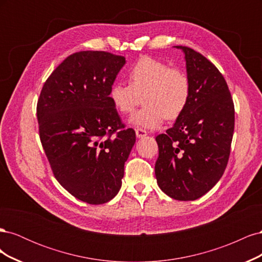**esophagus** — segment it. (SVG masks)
<instances>
[{
	"label": "esophagus",
	"mask_w": 262,
	"mask_h": 262,
	"mask_svg": "<svg viewBox=\"0 0 262 262\" xmlns=\"http://www.w3.org/2000/svg\"><path fill=\"white\" fill-rule=\"evenodd\" d=\"M136 136H137V138H139V139L144 138V137L147 136V132H146L145 130H143V129L138 128V129H136Z\"/></svg>",
	"instance_id": "34e87169"
}]
</instances>
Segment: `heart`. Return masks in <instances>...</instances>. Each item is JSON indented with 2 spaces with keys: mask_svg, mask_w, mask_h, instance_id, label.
<instances>
[{
  "mask_svg": "<svg viewBox=\"0 0 262 262\" xmlns=\"http://www.w3.org/2000/svg\"><path fill=\"white\" fill-rule=\"evenodd\" d=\"M130 84L116 82L110 87L109 99L119 114H132L141 104L144 107L133 115L130 123L141 129H157L165 118L175 120L187 109L191 98V82L186 72L170 68L152 57H142L128 72Z\"/></svg>",
  "mask_w": 262,
  "mask_h": 262,
  "instance_id": "heart-1",
  "label": "heart"
}]
</instances>
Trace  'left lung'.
Listing matches in <instances>:
<instances>
[{
  "mask_svg": "<svg viewBox=\"0 0 262 262\" xmlns=\"http://www.w3.org/2000/svg\"><path fill=\"white\" fill-rule=\"evenodd\" d=\"M185 53L191 98L166 133L156 137L155 176L162 191L175 200H195L211 190L227 166L235 124L234 102L224 76L191 48Z\"/></svg>",
  "mask_w": 262,
  "mask_h": 262,
  "instance_id": "obj_1",
  "label": "left lung"
}]
</instances>
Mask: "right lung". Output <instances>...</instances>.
<instances>
[{
	"instance_id": "1",
	"label": "right lung",
	"mask_w": 262,
	"mask_h": 262,
	"mask_svg": "<svg viewBox=\"0 0 262 262\" xmlns=\"http://www.w3.org/2000/svg\"><path fill=\"white\" fill-rule=\"evenodd\" d=\"M125 58L106 51L69 55L42 86L39 137L53 175L76 199L102 204L121 188L136 143L109 99Z\"/></svg>"
}]
</instances>
